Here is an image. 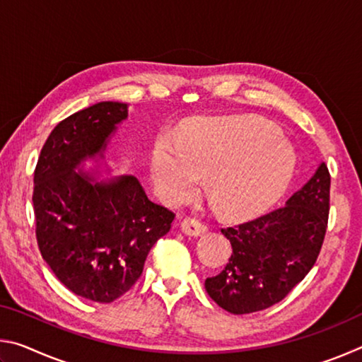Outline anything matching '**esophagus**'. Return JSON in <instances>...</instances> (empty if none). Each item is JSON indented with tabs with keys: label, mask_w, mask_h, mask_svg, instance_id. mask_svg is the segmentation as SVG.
Segmentation results:
<instances>
[{
	"label": "esophagus",
	"mask_w": 362,
	"mask_h": 362,
	"mask_svg": "<svg viewBox=\"0 0 362 362\" xmlns=\"http://www.w3.org/2000/svg\"><path fill=\"white\" fill-rule=\"evenodd\" d=\"M180 228L188 236H201L207 231V226L204 223H201L199 220L192 218V217H185L180 222Z\"/></svg>",
	"instance_id": "34e87169"
}]
</instances>
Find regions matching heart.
Listing matches in <instances>:
<instances>
[{"label": "heart", "instance_id": "obj_1", "mask_svg": "<svg viewBox=\"0 0 362 362\" xmlns=\"http://www.w3.org/2000/svg\"><path fill=\"white\" fill-rule=\"evenodd\" d=\"M151 168L164 192L187 199L207 177V192L220 212L247 220L283 198L296 175L297 155L281 127L260 116L201 118L185 127L180 145L158 140Z\"/></svg>", "mask_w": 362, "mask_h": 362}]
</instances>
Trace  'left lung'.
Instances as JSON below:
<instances>
[{"label":"left lung","instance_id":"obj_1","mask_svg":"<svg viewBox=\"0 0 362 362\" xmlns=\"http://www.w3.org/2000/svg\"><path fill=\"white\" fill-rule=\"evenodd\" d=\"M330 174L321 164L286 206L246 223L222 228L233 252L206 291L233 315L267 310L287 297L321 252L329 220Z\"/></svg>","mask_w":362,"mask_h":362}]
</instances>
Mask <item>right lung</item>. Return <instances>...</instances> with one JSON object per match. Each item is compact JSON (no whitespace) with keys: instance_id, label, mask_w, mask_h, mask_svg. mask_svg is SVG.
I'll list each match as a JSON object with an SVG mask.
<instances>
[{"instance_id":"obj_1","label":"right lung","mask_w":362,"mask_h":362,"mask_svg":"<svg viewBox=\"0 0 362 362\" xmlns=\"http://www.w3.org/2000/svg\"><path fill=\"white\" fill-rule=\"evenodd\" d=\"M127 105L100 102L60 121L42 145L35 168L33 211L42 259L66 289L112 303L137 283L175 214L151 203L134 175L94 182L75 173L105 150ZM102 156V155H100Z\"/></svg>"}]
</instances>
